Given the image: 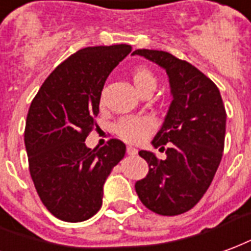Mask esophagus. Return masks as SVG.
Wrapping results in <instances>:
<instances>
[{
	"label": "esophagus",
	"instance_id": "1",
	"mask_svg": "<svg viewBox=\"0 0 251 251\" xmlns=\"http://www.w3.org/2000/svg\"><path fill=\"white\" fill-rule=\"evenodd\" d=\"M127 153L128 155H136L138 153V150L132 146H127Z\"/></svg>",
	"mask_w": 251,
	"mask_h": 251
}]
</instances>
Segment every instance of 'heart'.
Wrapping results in <instances>:
<instances>
[{
  "instance_id": "heart-1",
  "label": "heart",
  "mask_w": 251,
  "mask_h": 251,
  "mask_svg": "<svg viewBox=\"0 0 251 251\" xmlns=\"http://www.w3.org/2000/svg\"><path fill=\"white\" fill-rule=\"evenodd\" d=\"M132 80L139 92L152 93L156 88L158 80L153 72L147 67H136L132 72ZM155 128V122L150 116L128 115L123 116L115 124V132L119 138L128 143H139L147 138Z\"/></svg>"
}]
</instances>
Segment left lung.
<instances>
[{
    "label": "left lung",
    "instance_id": "left-lung-1",
    "mask_svg": "<svg viewBox=\"0 0 251 251\" xmlns=\"http://www.w3.org/2000/svg\"><path fill=\"white\" fill-rule=\"evenodd\" d=\"M133 54L166 69L174 98L152 140L167 158L158 160L152 152L140 151L148 174L135 190L148 210L179 215L193 208L213 182L225 147L226 109L218 87L193 64L163 50L136 49Z\"/></svg>",
    "mask_w": 251,
    "mask_h": 251
}]
</instances>
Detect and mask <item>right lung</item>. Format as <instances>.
<instances>
[{"label": "right lung", "instance_id": "1", "mask_svg": "<svg viewBox=\"0 0 251 251\" xmlns=\"http://www.w3.org/2000/svg\"><path fill=\"white\" fill-rule=\"evenodd\" d=\"M131 45L88 47L60 64L32 100L25 126L29 171L38 197L56 218L87 221L101 207L103 186L124 158L126 144L109 139L91 150L100 96L112 69Z\"/></svg>", "mask_w": 251, "mask_h": 251}]
</instances>
